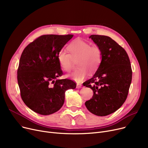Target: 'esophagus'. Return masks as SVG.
Returning <instances> with one entry per match:
<instances>
[{"mask_svg":"<svg viewBox=\"0 0 148 148\" xmlns=\"http://www.w3.org/2000/svg\"><path fill=\"white\" fill-rule=\"evenodd\" d=\"M76 88H77V89H80V88H82V84H79V83H77V86H76Z\"/></svg>","mask_w":148,"mask_h":148,"instance_id":"obj_1","label":"esophagus"}]
</instances>
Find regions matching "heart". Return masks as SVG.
I'll return each mask as SVG.
<instances>
[{"mask_svg": "<svg viewBox=\"0 0 148 148\" xmlns=\"http://www.w3.org/2000/svg\"><path fill=\"white\" fill-rule=\"evenodd\" d=\"M67 49L70 54L60 50L58 54V60L61 68L68 73L72 70L74 61L78 60L77 66L80 68L68 75L77 82L86 79L88 71L96 72L101 64L103 51L97 45H91L89 42L77 39L68 45Z\"/></svg>", "mask_w": 148, "mask_h": 148, "instance_id": "b5f03b06", "label": "heart"}]
</instances>
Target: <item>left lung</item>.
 <instances>
[{"label": "left lung", "instance_id": "8db88e82", "mask_svg": "<svg viewBox=\"0 0 148 148\" xmlns=\"http://www.w3.org/2000/svg\"><path fill=\"white\" fill-rule=\"evenodd\" d=\"M89 38L101 49L103 59L95 74L83 83L94 92L85 106L92 113L104 116L116 112L125 101L132 69L126 51L110 37L92 35Z\"/></svg>", "mask_w": 148, "mask_h": 148}]
</instances>
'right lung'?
Wrapping results in <instances>:
<instances>
[{"instance_id":"obj_1","label":"right lung","mask_w":148,"mask_h":148,"mask_svg":"<svg viewBox=\"0 0 148 148\" xmlns=\"http://www.w3.org/2000/svg\"><path fill=\"white\" fill-rule=\"evenodd\" d=\"M73 35H44L30 43L23 50L17 71L21 97L34 112L49 115L63 106L65 91L75 89L71 80L58 79L63 74L58 53Z\"/></svg>"}]
</instances>
